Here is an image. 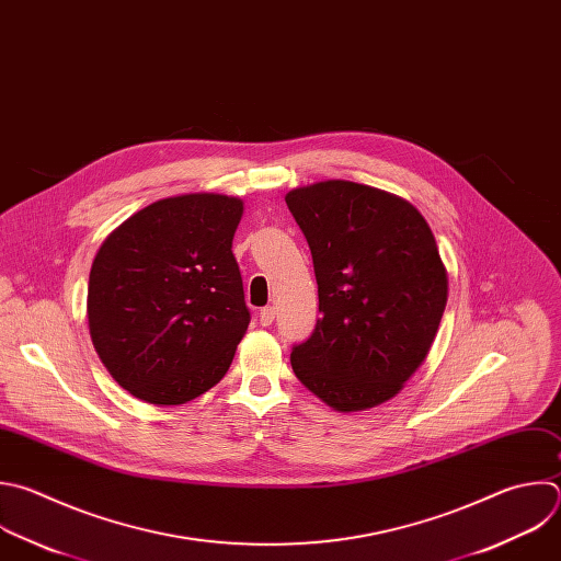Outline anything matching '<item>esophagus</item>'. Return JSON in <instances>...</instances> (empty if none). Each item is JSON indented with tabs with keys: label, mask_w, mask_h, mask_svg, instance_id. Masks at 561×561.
Instances as JSON below:
<instances>
[{
	"label": "esophagus",
	"mask_w": 561,
	"mask_h": 561,
	"mask_svg": "<svg viewBox=\"0 0 561 561\" xmlns=\"http://www.w3.org/2000/svg\"><path fill=\"white\" fill-rule=\"evenodd\" d=\"M275 321V308L273 306H266L260 310V323L262 325H271Z\"/></svg>",
	"instance_id": "obj_1"
}]
</instances>
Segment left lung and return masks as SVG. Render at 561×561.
I'll use <instances>...</instances> for the list:
<instances>
[{"instance_id": "8db88e82", "label": "left lung", "mask_w": 561, "mask_h": 561, "mask_svg": "<svg viewBox=\"0 0 561 561\" xmlns=\"http://www.w3.org/2000/svg\"><path fill=\"white\" fill-rule=\"evenodd\" d=\"M286 205L312 253L321 312L290 352L295 377L345 414L394 399L427 358L449 295L427 220L350 180L297 186Z\"/></svg>"}]
</instances>
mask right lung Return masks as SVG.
I'll use <instances>...</instances> for the list:
<instances>
[{
    "instance_id": "add662e5",
    "label": "right lung",
    "mask_w": 561,
    "mask_h": 561,
    "mask_svg": "<svg viewBox=\"0 0 561 561\" xmlns=\"http://www.w3.org/2000/svg\"><path fill=\"white\" fill-rule=\"evenodd\" d=\"M244 203L222 194L162 198L96 251L88 328L112 379L151 405H182L227 375L251 314L233 236Z\"/></svg>"
}]
</instances>
